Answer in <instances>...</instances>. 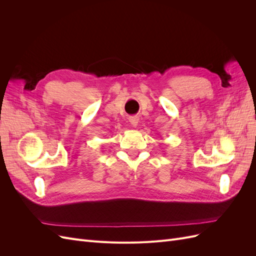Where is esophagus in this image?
Masks as SVG:
<instances>
[{"mask_svg":"<svg viewBox=\"0 0 256 256\" xmlns=\"http://www.w3.org/2000/svg\"><path fill=\"white\" fill-rule=\"evenodd\" d=\"M129 122L134 127H136V125L138 124V116H130Z\"/></svg>","mask_w":256,"mask_h":256,"instance_id":"esophagus-1","label":"esophagus"}]
</instances>
